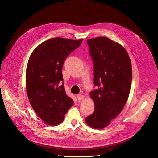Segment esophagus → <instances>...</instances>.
Instances as JSON below:
<instances>
[{
    "mask_svg": "<svg viewBox=\"0 0 158 158\" xmlns=\"http://www.w3.org/2000/svg\"><path fill=\"white\" fill-rule=\"evenodd\" d=\"M85 96L84 95H82V94H78L77 95V98L78 100H83L84 99Z\"/></svg>",
    "mask_w": 158,
    "mask_h": 158,
    "instance_id": "1",
    "label": "esophagus"
}]
</instances>
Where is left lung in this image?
Here are the masks:
<instances>
[{"instance_id":"1","label":"left lung","mask_w":158,"mask_h":158,"mask_svg":"<svg viewBox=\"0 0 158 158\" xmlns=\"http://www.w3.org/2000/svg\"><path fill=\"white\" fill-rule=\"evenodd\" d=\"M94 63V85L90 93L94 112L85 119L87 124L102 129L119 114L129 95L132 65L125 48L106 37L87 40Z\"/></svg>"}]
</instances>
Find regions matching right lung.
<instances>
[{
  "mask_svg": "<svg viewBox=\"0 0 158 158\" xmlns=\"http://www.w3.org/2000/svg\"><path fill=\"white\" fill-rule=\"evenodd\" d=\"M83 39L61 37L49 39L39 44L32 52L27 65L26 85L28 99L37 115L45 123L57 126L74 104L65 94L62 69L71 52Z\"/></svg>",
  "mask_w": 158,
  "mask_h": 158,
  "instance_id": "1",
  "label": "right lung"
}]
</instances>
